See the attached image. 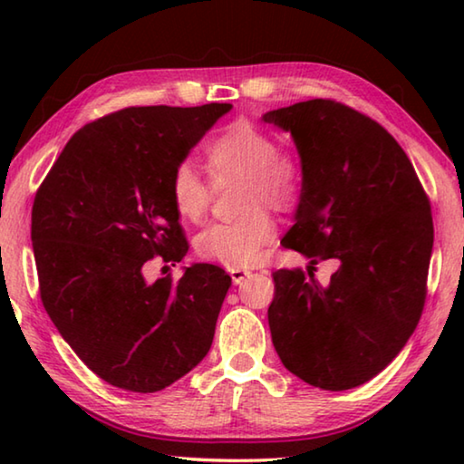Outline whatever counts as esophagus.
<instances>
[{"label": "esophagus", "instance_id": "esophagus-1", "mask_svg": "<svg viewBox=\"0 0 464 464\" xmlns=\"http://www.w3.org/2000/svg\"><path fill=\"white\" fill-rule=\"evenodd\" d=\"M231 278H233V285H243L246 278H249V272L247 270H241V268H231L229 270Z\"/></svg>", "mask_w": 464, "mask_h": 464}]
</instances>
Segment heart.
<instances>
[{
	"instance_id": "1",
	"label": "heart",
	"mask_w": 464,
	"mask_h": 464,
	"mask_svg": "<svg viewBox=\"0 0 464 464\" xmlns=\"http://www.w3.org/2000/svg\"><path fill=\"white\" fill-rule=\"evenodd\" d=\"M204 163L215 184L241 179V210L237 221L210 225L196 237V251L204 260L243 268L260 257L276 233L266 210H288L301 198L304 169L298 155L280 151L276 139L247 121L225 127L204 149ZM171 202L184 221L198 223L208 210V184L196 169L182 163L169 179Z\"/></svg>"
}]
</instances>
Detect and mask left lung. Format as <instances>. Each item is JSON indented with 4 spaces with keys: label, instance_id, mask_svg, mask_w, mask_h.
Masks as SVG:
<instances>
[{
    "label": "left lung",
    "instance_id": "8db88e82",
    "mask_svg": "<svg viewBox=\"0 0 464 464\" xmlns=\"http://www.w3.org/2000/svg\"><path fill=\"white\" fill-rule=\"evenodd\" d=\"M262 122L295 140L303 192L285 246L309 260L274 272L272 343L290 372L325 391L384 371L418 325L434 246L410 157L379 122L332 100L270 110ZM335 259L327 285L312 266Z\"/></svg>",
    "mask_w": 464,
    "mask_h": 464
}]
</instances>
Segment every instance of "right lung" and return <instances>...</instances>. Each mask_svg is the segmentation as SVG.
Here are the masks:
<instances>
[{"label":"right lung","mask_w":464,"mask_h":464,"mask_svg":"<svg viewBox=\"0 0 464 464\" xmlns=\"http://www.w3.org/2000/svg\"><path fill=\"white\" fill-rule=\"evenodd\" d=\"M231 108L119 110L77 130L38 188L33 249L43 304L108 384L161 391L208 354L229 274L192 264L178 282H149L143 268L153 256L184 260L169 179Z\"/></svg>","instance_id":"1"}]
</instances>
